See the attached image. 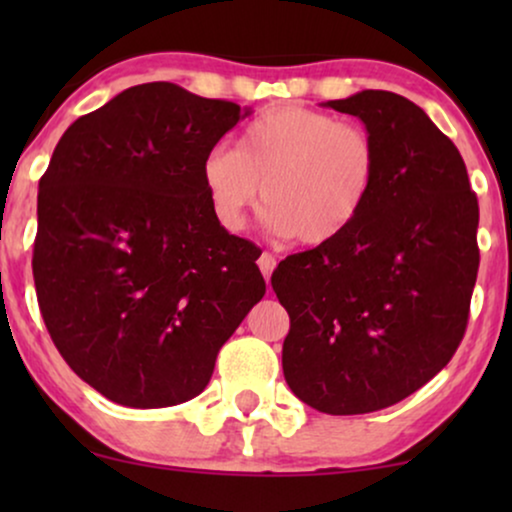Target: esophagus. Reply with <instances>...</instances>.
I'll return each mask as SVG.
<instances>
[{
  "instance_id": "1",
  "label": "esophagus",
  "mask_w": 512,
  "mask_h": 512,
  "mask_svg": "<svg viewBox=\"0 0 512 512\" xmlns=\"http://www.w3.org/2000/svg\"><path fill=\"white\" fill-rule=\"evenodd\" d=\"M275 265H277L275 256L268 254V251H263V254L258 256V268H261V272H263V277H265V279H270L272 270H275Z\"/></svg>"
}]
</instances>
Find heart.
<instances>
[{
  "instance_id": "1",
  "label": "heart",
  "mask_w": 512,
  "mask_h": 512,
  "mask_svg": "<svg viewBox=\"0 0 512 512\" xmlns=\"http://www.w3.org/2000/svg\"><path fill=\"white\" fill-rule=\"evenodd\" d=\"M202 186L223 226L235 230L263 186L265 223L277 235L324 244L366 207L377 177L373 137L354 123L303 107L265 111L202 158Z\"/></svg>"
}]
</instances>
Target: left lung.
I'll return each mask as SVG.
<instances>
[{
	"label": "left lung",
	"instance_id": "obj_1",
	"mask_svg": "<svg viewBox=\"0 0 512 512\" xmlns=\"http://www.w3.org/2000/svg\"><path fill=\"white\" fill-rule=\"evenodd\" d=\"M366 125L377 177L345 233L284 258L282 368L326 415L389 408L438 375L466 333L478 277V198L464 158L424 109L389 90L324 102Z\"/></svg>",
	"mask_w": 512,
	"mask_h": 512
}]
</instances>
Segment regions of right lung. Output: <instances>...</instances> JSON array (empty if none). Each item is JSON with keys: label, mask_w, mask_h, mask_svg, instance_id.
Returning <instances> with one entry per match:
<instances>
[{"label": "right lung", "mask_w": 512, "mask_h": 512, "mask_svg": "<svg viewBox=\"0 0 512 512\" xmlns=\"http://www.w3.org/2000/svg\"><path fill=\"white\" fill-rule=\"evenodd\" d=\"M251 109L156 81L76 118L39 179L32 272L69 368L109 401L167 408L207 387L265 282L202 158Z\"/></svg>", "instance_id": "add662e5"}]
</instances>
